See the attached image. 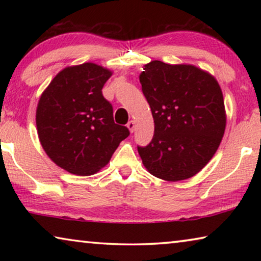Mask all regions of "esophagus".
I'll use <instances>...</instances> for the list:
<instances>
[{
	"mask_svg": "<svg viewBox=\"0 0 261 261\" xmlns=\"http://www.w3.org/2000/svg\"><path fill=\"white\" fill-rule=\"evenodd\" d=\"M126 126H127V129L130 130V132H134V130H135V126H136V123H135V121H129V122H127Z\"/></svg>",
	"mask_w": 261,
	"mask_h": 261,
	"instance_id": "obj_1",
	"label": "esophagus"
}]
</instances>
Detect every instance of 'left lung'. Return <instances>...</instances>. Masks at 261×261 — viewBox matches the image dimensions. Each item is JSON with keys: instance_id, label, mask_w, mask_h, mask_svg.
Listing matches in <instances>:
<instances>
[{"instance_id": "left-lung-1", "label": "left lung", "mask_w": 261, "mask_h": 261, "mask_svg": "<svg viewBox=\"0 0 261 261\" xmlns=\"http://www.w3.org/2000/svg\"><path fill=\"white\" fill-rule=\"evenodd\" d=\"M139 81L154 120L152 140L137 146L144 166L170 182L192 177L213 158L226 129L218 82L193 65L161 61L145 65Z\"/></svg>"}]
</instances>
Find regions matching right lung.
Returning a JSON list of instances; mask_svg holds the SVG:
<instances>
[{
	"label": "right lung",
	"instance_id": "1",
	"mask_svg": "<svg viewBox=\"0 0 261 261\" xmlns=\"http://www.w3.org/2000/svg\"><path fill=\"white\" fill-rule=\"evenodd\" d=\"M110 76L94 63L65 68L39 100V139L47 155L69 173H96L130 135L114 122L113 106L102 94Z\"/></svg>",
	"mask_w": 261,
	"mask_h": 261
}]
</instances>
